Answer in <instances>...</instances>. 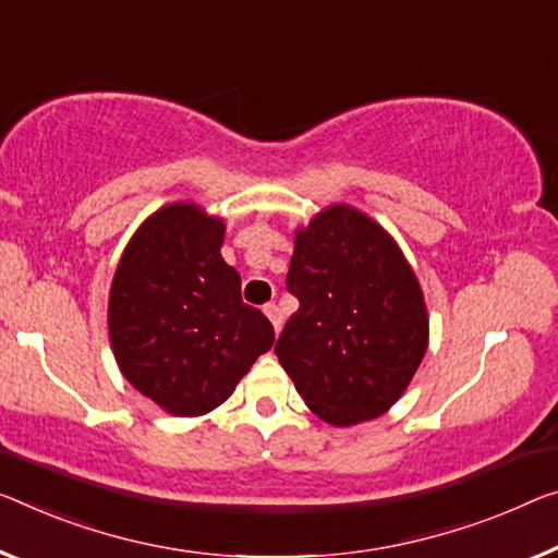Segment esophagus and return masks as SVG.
Returning <instances> with one entry per match:
<instances>
[{"mask_svg": "<svg viewBox=\"0 0 558 558\" xmlns=\"http://www.w3.org/2000/svg\"><path fill=\"white\" fill-rule=\"evenodd\" d=\"M264 314H267V319L271 322V327H274V331H281V322H284V316H281V308L277 306V304H267L264 306Z\"/></svg>", "mask_w": 558, "mask_h": 558, "instance_id": "34e87169", "label": "esophagus"}]
</instances>
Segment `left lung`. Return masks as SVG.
I'll return each mask as SVG.
<instances>
[{
    "instance_id": "obj_1",
    "label": "left lung",
    "mask_w": 558,
    "mask_h": 558,
    "mask_svg": "<svg viewBox=\"0 0 558 558\" xmlns=\"http://www.w3.org/2000/svg\"><path fill=\"white\" fill-rule=\"evenodd\" d=\"M287 287L299 299L277 341L304 404L331 426L389 411L428 347L424 291L379 221L329 204L294 231Z\"/></svg>"
}]
</instances>
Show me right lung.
Instances as JSON below:
<instances>
[{
    "mask_svg": "<svg viewBox=\"0 0 558 558\" xmlns=\"http://www.w3.org/2000/svg\"><path fill=\"white\" fill-rule=\"evenodd\" d=\"M227 225L196 202L149 214L119 256L109 341L136 391L174 416H204L274 344V327L239 294L221 256Z\"/></svg>",
    "mask_w": 558,
    "mask_h": 558,
    "instance_id": "obj_1",
    "label": "right lung"
}]
</instances>
